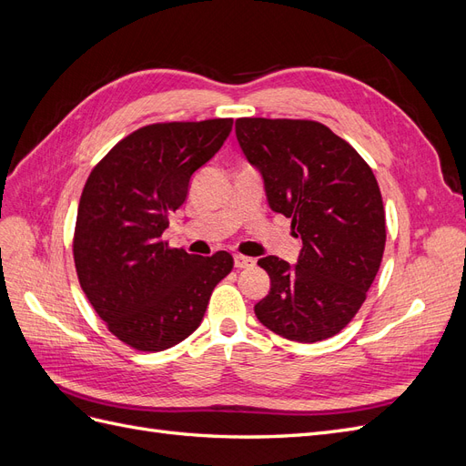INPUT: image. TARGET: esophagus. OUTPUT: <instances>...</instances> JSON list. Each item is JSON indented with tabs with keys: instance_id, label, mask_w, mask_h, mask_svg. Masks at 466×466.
<instances>
[{
	"instance_id": "obj_1",
	"label": "esophagus",
	"mask_w": 466,
	"mask_h": 466,
	"mask_svg": "<svg viewBox=\"0 0 466 466\" xmlns=\"http://www.w3.org/2000/svg\"><path fill=\"white\" fill-rule=\"evenodd\" d=\"M255 264H257L255 258H248V257H243V255L235 257V268H238V270H243V268H252Z\"/></svg>"
}]
</instances>
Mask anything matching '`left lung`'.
Instances as JSON below:
<instances>
[{
    "instance_id": "obj_1",
    "label": "left lung",
    "mask_w": 466,
    "mask_h": 466,
    "mask_svg": "<svg viewBox=\"0 0 466 466\" xmlns=\"http://www.w3.org/2000/svg\"><path fill=\"white\" fill-rule=\"evenodd\" d=\"M237 142L264 182L268 206L301 238L298 264L264 257L270 291L255 305L266 329L320 342L356 317L385 250V208L360 153L313 120L238 118Z\"/></svg>"
}]
</instances>
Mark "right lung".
<instances>
[{"instance_id":"1","label":"right lung","mask_w":466,"mask_h":466,"mask_svg":"<svg viewBox=\"0 0 466 466\" xmlns=\"http://www.w3.org/2000/svg\"><path fill=\"white\" fill-rule=\"evenodd\" d=\"M231 128V118L146 126L112 147L83 188L74 237L81 289L108 330L139 351L188 338L231 272L229 252L196 257L161 238L192 175Z\"/></svg>"}]
</instances>
